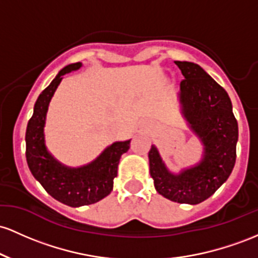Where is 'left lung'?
I'll use <instances>...</instances> for the list:
<instances>
[{
    "mask_svg": "<svg viewBox=\"0 0 258 258\" xmlns=\"http://www.w3.org/2000/svg\"><path fill=\"white\" fill-rule=\"evenodd\" d=\"M184 79L178 92L187 126L204 146L198 163L172 172L152 145L150 174L160 195L178 204L198 205L229 178L236 158L238 121L227 91L199 64L175 60Z\"/></svg>",
    "mask_w": 258,
    "mask_h": 258,
    "instance_id": "1",
    "label": "left lung"
}]
</instances>
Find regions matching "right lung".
I'll use <instances>...</instances> for the list:
<instances>
[{
	"label": "right lung",
	"instance_id": "add662e5",
	"mask_svg": "<svg viewBox=\"0 0 258 258\" xmlns=\"http://www.w3.org/2000/svg\"><path fill=\"white\" fill-rule=\"evenodd\" d=\"M82 67L83 63L78 62L59 71L37 97L33 117L29 120L25 133V156L31 174L52 198L71 207L96 204L111 194L121 155L130 147V140L115 141L107 146L94 161L80 167L66 166L47 150L45 124L51 98L62 82L63 75Z\"/></svg>",
	"mask_w": 258,
	"mask_h": 258
}]
</instances>
